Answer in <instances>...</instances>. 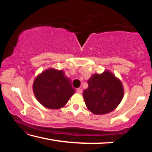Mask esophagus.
Returning <instances> with one entry per match:
<instances>
[{
	"mask_svg": "<svg viewBox=\"0 0 152 152\" xmlns=\"http://www.w3.org/2000/svg\"><path fill=\"white\" fill-rule=\"evenodd\" d=\"M77 92L79 94H82V90L81 88H78L77 89Z\"/></svg>",
	"mask_w": 152,
	"mask_h": 152,
	"instance_id": "34e87169",
	"label": "esophagus"
}]
</instances>
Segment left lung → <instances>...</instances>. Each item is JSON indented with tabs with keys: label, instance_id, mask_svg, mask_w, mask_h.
I'll list each match as a JSON object with an SVG mask.
<instances>
[{
	"label": "left lung",
	"instance_id": "obj_1",
	"mask_svg": "<svg viewBox=\"0 0 152 152\" xmlns=\"http://www.w3.org/2000/svg\"><path fill=\"white\" fill-rule=\"evenodd\" d=\"M88 84L83 97L88 109L94 114H107L121 102L124 94L122 83L110 71L92 74Z\"/></svg>",
	"mask_w": 152,
	"mask_h": 152
}]
</instances>
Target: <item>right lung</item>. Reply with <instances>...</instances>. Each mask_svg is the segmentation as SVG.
Returning <instances> with one entry per match:
<instances>
[{"instance_id": "1", "label": "right lung", "mask_w": 152, "mask_h": 152, "mask_svg": "<svg viewBox=\"0 0 152 152\" xmlns=\"http://www.w3.org/2000/svg\"><path fill=\"white\" fill-rule=\"evenodd\" d=\"M33 90L37 101L50 109L63 107L75 93L70 79L65 72L54 68L45 70L36 77Z\"/></svg>"}]
</instances>
